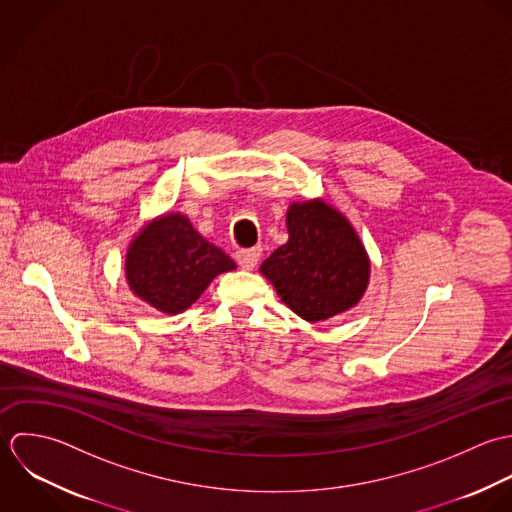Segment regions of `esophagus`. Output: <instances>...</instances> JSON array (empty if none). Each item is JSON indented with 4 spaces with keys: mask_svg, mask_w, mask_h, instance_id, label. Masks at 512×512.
I'll return each mask as SVG.
<instances>
[{
    "mask_svg": "<svg viewBox=\"0 0 512 512\" xmlns=\"http://www.w3.org/2000/svg\"><path fill=\"white\" fill-rule=\"evenodd\" d=\"M259 257H261V247H251V249H239L235 259L239 263L241 269L245 271H251L257 263H259Z\"/></svg>",
    "mask_w": 512,
    "mask_h": 512,
    "instance_id": "esophagus-1",
    "label": "esophagus"
}]
</instances>
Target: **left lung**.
<instances>
[{
    "instance_id": "left-lung-1",
    "label": "left lung",
    "mask_w": 512,
    "mask_h": 512,
    "mask_svg": "<svg viewBox=\"0 0 512 512\" xmlns=\"http://www.w3.org/2000/svg\"><path fill=\"white\" fill-rule=\"evenodd\" d=\"M287 229L289 241L261 265L281 301L308 322L354 307L366 291L370 261L346 217L324 202L293 204Z\"/></svg>"
}]
</instances>
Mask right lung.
Here are the masks:
<instances>
[{
  "label": "right lung",
  "mask_w": 512,
  "mask_h": 512,
  "mask_svg": "<svg viewBox=\"0 0 512 512\" xmlns=\"http://www.w3.org/2000/svg\"><path fill=\"white\" fill-rule=\"evenodd\" d=\"M235 263L205 241L182 213L152 221L132 241L126 279L134 295L162 312L178 314L194 305L219 273Z\"/></svg>",
  "instance_id": "1"
}]
</instances>
